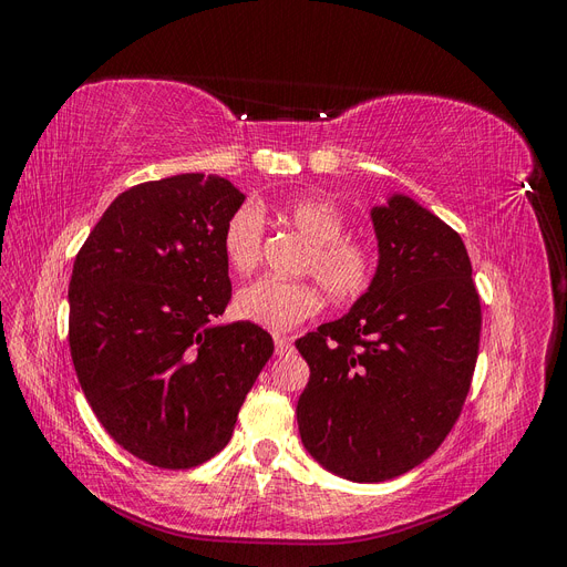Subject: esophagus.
Masks as SVG:
<instances>
[{"mask_svg":"<svg viewBox=\"0 0 567 567\" xmlns=\"http://www.w3.org/2000/svg\"><path fill=\"white\" fill-rule=\"evenodd\" d=\"M274 352H277L279 357L290 354L293 352V342H290V338H286V336H277L274 338Z\"/></svg>","mask_w":567,"mask_h":567,"instance_id":"1","label":"esophagus"}]
</instances>
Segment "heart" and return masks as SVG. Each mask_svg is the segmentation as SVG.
I'll return each instance as SVG.
<instances>
[{"label": "heart", "instance_id": "obj_1", "mask_svg": "<svg viewBox=\"0 0 567 567\" xmlns=\"http://www.w3.org/2000/svg\"><path fill=\"white\" fill-rule=\"evenodd\" d=\"M284 225L293 227L307 244L298 271L312 277L329 300L338 305L364 298L379 271L373 244L348 234V217L340 205L323 196H293L274 205ZM265 246V213L260 205L241 203L227 217L221 252L236 274H250L260 265ZM236 315L274 333H286L321 310V293L310 281L257 279L234 300Z\"/></svg>", "mask_w": 567, "mask_h": 567}]
</instances>
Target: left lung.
Here are the masks:
<instances>
[{
    "mask_svg": "<svg viewBox=\"0 0 567 567\" xmlns=\"http://www.w3.org/2000/svg\"><path fill=\"white\" fill-rule=\"evenodd\" d=\"M379 271L338 321L296 340L305 450L354 483L416 468L454 427L480 348V296L461 236L409 196L371 210Z\"/></svg>",
    "mask_w": 567,
    "mask_h": 567,
    "instance_id": "1",
    "label": "left lung"
}]
</instances>
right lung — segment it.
Wrapping results in <instances>:
<instances>
[{"label": "right lung", "instance_id": "obj_1", "mask_svg": "<svg viewBox=\"0 0 567 567\" xmlns=\"http://www.w3.org/2000/svg\"><path fill=\"white\" fill-rule=\"evenodd\" d=\"M246 196L186 173L120 194L80 248L68 286V342L92 411L120 447L184 471L229 442L274 352L250 321L215 319L231 300L221 252Z\"/></svg>", "mask_w": 567, "mask_h": 567}]
</instances>
